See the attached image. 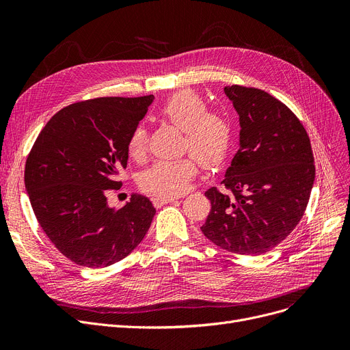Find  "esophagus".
<instances>
[{
    "label": "esophagus",
    "instance_id": "obj_1",
    "mask_svg": "<svg viewBox=\"0 0 350 350\" xmlns=\"http://www.w3.org/2000/svg\"><path fill=\"white\" fill-rule=\"evenodd\" d=\"M177 198L176 197H172V196H159L156 198H153V204L154 206H163V204H167V203H172V201H176Z\"/></svg>",
    "mask_w": 350,
    "mask_h": 350
}]
</instances>
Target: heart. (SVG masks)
<instances>
[{
  "mask_svg": "<svg viewBox=\"0 0 350 350\" xmlns=\"http://www.w3.org/2000/svg\"><path fill=\"white\" fill-rule=\"evenodd\" d=\"M159 115L185 132L183 149L191 152L204 169H215L224 163L232 144L231 122L221 112L207 110L206 100L197 92H177L160 107ZM146 147L147 132L139 124L129 136V156L140 160ZM195 159L187 156L153 163L140 176L142 189L157 196L173 197L185 193L197 174Z\"/></svg>",
  "mask_w": 350,
  "mask_h": 350,
  "instance_id": "heart-1",
  "label": "heart"
}]
</instances>
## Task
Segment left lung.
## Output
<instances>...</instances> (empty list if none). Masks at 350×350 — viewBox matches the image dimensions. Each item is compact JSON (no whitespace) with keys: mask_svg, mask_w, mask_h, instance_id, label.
<instances>
[{"mask_svg":"<svg viewBox=\"0 0 350 350\" xmlns=\"http://www.w3.org/2000/svg\"><path fill=\"white\" fill-rule=\"evenodd\" d=\"M240 118V149L221 185L206 191L211 211L201 231L230 252L260 255L282 243L301 221L315 181L305 127L267 92L224 88Z\"/></svg>","mask_w":350,"mask_h":350,"instance_id":"8db88e82","label":"left lung"}]
</instances>
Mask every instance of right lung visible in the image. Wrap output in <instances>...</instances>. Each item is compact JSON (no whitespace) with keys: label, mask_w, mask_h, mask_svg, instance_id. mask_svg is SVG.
Returning a JSON list of instances; mask_svg holds the SVG:
<instances>
[{"label":"right lung","mask_w":350,"mask_h":350,"mask_svg":"<svg viewBox=\"0 0 350 350\" xmlns=\"http://www.w3.org/2000/svg\"><path fill=\"white\" fill-rule=\"evenodd\" d=\"M154 96L98 98L61 109L36 137L25 164V189L36 219L66 258L89 268L112 265L144 238L156 214L133 194L109 207L126 169L127 142Z\"/></svg>","instance_id":"add662e5"}]
</instances>
